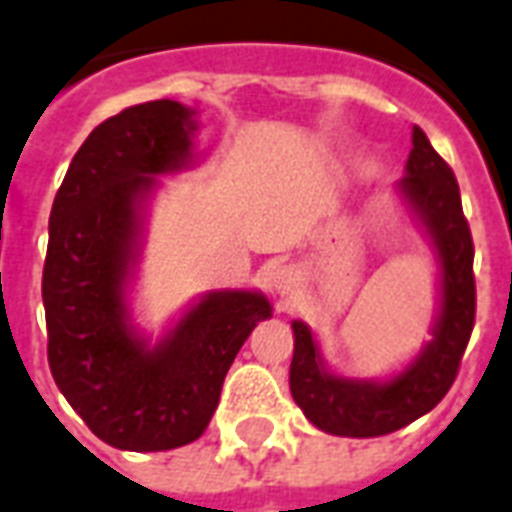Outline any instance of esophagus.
Listing matches in <instances>:
<instances>
[{"instance_id": "1", "label": "esophagus", "mask_w": 512, "mask_h": 512, "mask_svg": "<svg viewBox=\"0 0 512 512\" xmlns=\"http://www.w3.org/2000/svg\"><path fill=\"white\" fill-rule=\"evenodd\" d=\"M271 287H274L279 295L293 293V287H295V271H293V268H287V266L276 268L274 274H271Z\"/></svg>"}]
</instances>
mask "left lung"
Returning a JSON list of instances; mask_svg holds the SVG:
<instances>
[{"label":"left lung","mask_w":512,"mask_h":512,"mask_svg":"<svg viewBox=\"0 0 512 512\" xmlns=\"http://www.w3.org/2000/svg\"><path fill=\"white\" fill-rule=\"evenodd\" d=\"M399 192L437 249L434 339L391 380H347L325 369L312 328L295 320L290 393L317 429L336 437H382L434 410L456 380L475 325V246L461 211L458 181L420 127L412 130L407 176L399 181Z\"/></svg>","instance_id":"left-lung-1"}]
</instances>
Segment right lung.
<instances>
[{
  "instance_id": "1",
  "label": "right lung",
  "mask_w": 512,
  "mask_h": 512,
  "mask_svg": "<svg viewBox=\"0 0 512 512\" xmlns=\"http://www.w3.org/2000/svg\"><path fill=\"white\" fill-rule=\"evenodd\" d=\"M195 111L173 100L105 119L67 168L48 222L43 304L48 366L86 426L113 448L170 450L206 431L230 363L271 304L214 290L151 347L130 323L124 287L140 252L157 176L189 162Z\"/></svg>"
}]
</instances>
